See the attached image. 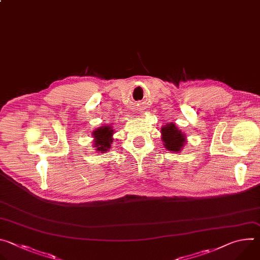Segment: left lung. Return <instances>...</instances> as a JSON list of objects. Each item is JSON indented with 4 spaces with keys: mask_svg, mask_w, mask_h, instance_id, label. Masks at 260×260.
<instances>
[{
    "mask_svg": "<svg viewBox=\"0 0 260 260\" xmlns=\"http://www.w3.org/2000/svg\"><path fill=\"white\" fill-rule=\"evenodd\" d=\"M160 133L162 144L168 151L179 153L187 143L186 135L182 133L173 122L161 126Z\"/></svg>",
    "mask_w": 260,
    "mask_h": 260,
    "instance_id": "obj_1",
    "label": "left lung"
}]
</instances>
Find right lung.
<instances>
[{
	"label": "right lung",
	"mask_w": 260,
	"mask_h": 260,
	"mask_svg": "<svg viewBox=\"0 0 260 260\" xmlns=\"http://www.w3.org/2000/svg\"><path fill=\"white\" fill-rule=\"evenodd\" d=\"M93 138V147L95 150L101 153H105L109 151L111 148V144L113 143V127L110 124L104 125L95 128L92 133Z\"/></svg>",
	"instance_id": "right-lung-1"
}]
</instances>
